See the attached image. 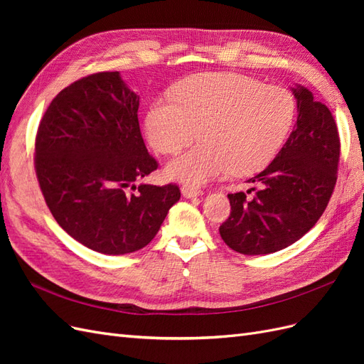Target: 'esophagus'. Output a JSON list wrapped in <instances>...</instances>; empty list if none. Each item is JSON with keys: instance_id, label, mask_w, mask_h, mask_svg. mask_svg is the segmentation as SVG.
I'll return each instance as SVG.
<instances>
[{"instance_id": "esophagus-1", "label": "esophagus", "mask_w": 364, "mask_h": 364, "mask_svg": "<svg viewBox=\"0 0 364 364\" xmlns=\"http://www.w3.org/2000/svg\"><path fill=\"white\" fill-rule=\"evenodd\" d=\"M181 191H182V196L185 197V199H193V197H197L202 194L200 188H196V186H190V185H183Z\"/></svg>"}]
</instances>
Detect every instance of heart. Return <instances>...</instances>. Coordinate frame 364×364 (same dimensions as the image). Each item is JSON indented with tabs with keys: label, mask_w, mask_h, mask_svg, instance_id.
Wrapping results in <instances>:
<instances>
[{
	"label": "heart",
	"mask_w": 364,
	"mask_h": 364,
	"mask_svg": "<svg viewBox=\"0 0 364 364\" xmlns=\"http://www.w3.org/2000/svg\"><path fill=\"white\" fill-rule=\"evenodd\" d=\"M174 97H161L146 115L150 146L174 153L202 141L165 167L170 179L202 185L220 176H246L277 156L293 126L296 103L281 86L238 74L208 73L186 77Z\"/></svg>",
	"instance_id": "obj_1"
}]
</instances>
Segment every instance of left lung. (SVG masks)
<instances>
[{"label":"left lung","instance_id":"obj_1","mask_svg":"<svg viewBox=\"0 0 364 364\" xmlns=\"http://www.w3.org/2000/svg\"><path fill=\"white\" fill-rule=\"evenodd\" d=\"M291 92L297 105L294 130L277 158L249 179L258 191L252 199L243 191L228 194L230 215L218 230L243 255H266L302 238L334 191L340 158L334 117L305 86L296 85Z\"/></svg>","mask_w":364,"mask_h":364}]
</instances>
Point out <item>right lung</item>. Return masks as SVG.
I'll list each match as a JSON object with an SVG mask.
<instances>
[{"instance_id":"obj_1","label":"right lung","mask_w":364,"mask_h":364,"mask_svg":"<svg viewBox=\"0 0 364 364\" xmlns=\"http://www.w3.org/2000/svg\"><path fill=\"white\" fill-rule=\"evenodd\" d=\"M138 107L118 71L97 73L54 97L38 129L35 168L47 206L65 232L105 255L147 246L181 199L178 185L136 186L158 168Z\"/></svg>"}]
</instances>
